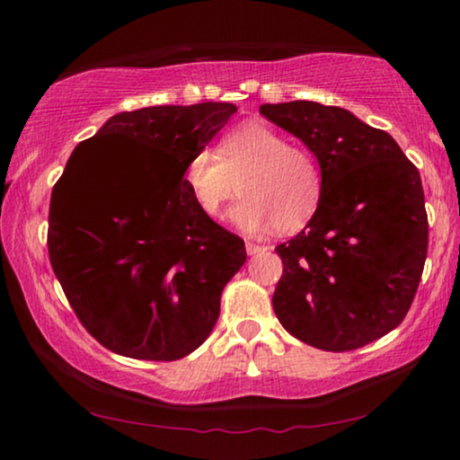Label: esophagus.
Listing matches in <instances>:
<instances>
[{
    "label": "esophagus",
    "instance_id": "obj_1",
    "mask_svg": "<svg viewBox=\"0 0 460 460\" xmlns=\"http://www.w3.org/2000/svg\"><path fill=\"white\" fill-rule=\"evenodd\" d=\"M261 251H266V247H261V244H255V243H247V253L249 255L261 253Z\"/></svg>",
    "mask_w": 460,
    "mask_h": 460
}]
</instances>
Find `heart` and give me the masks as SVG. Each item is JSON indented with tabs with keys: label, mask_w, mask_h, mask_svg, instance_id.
Listing matches in <instances>:
<instances>
[{
	"label": "heart",
	"mask_w": 460,
	"mask_h": 460,
	"mask_svg": "<svg viewBox=\"0 0 460 460\" xmlns=\"http://www.w3.org/2000/svg\"><path fill=\"white\" fill-rule=\"evenodd\" d=\"M216 152L199 150L184 167L186 190L205 216L217 217L238 190L244 197L232 207L230 219L247 232L272 226L279 234H293L316 216L323 197L316 159L270 125H236Z\"/></svg>",
	"instance_id": "b5f03b06"
}]
</instances>
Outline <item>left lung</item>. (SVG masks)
<instances>
[{"instance_id":"obj_1","label":"left lung","mask_w":460,"mask_h":460,"mask_svg":"<svg viewBox=\"0 0 460 460\" xmlns=\"http://www.w3.org/2000/svg\"><path fill=\"white\" fill-rule=\"evenodd\" d=\"M268 121L316 155V216L276 247L282 276L272 305L312 348L349 351L394 331L411 310L427 257L419 169L387 131L349 111L307 100L261 104Z\"/></svg>"}]
</instances>
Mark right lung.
Instances as JSON below:
<instances>
[{"instance_id": "add662e5", "label": "right lung", "mask_w": 460, "mask_h": 460, "mask_svg": "<svg viewBox=\"0 0 460 460\" xmlns=\"http://www.w3.org/2000/svg\"><path fill=\"white\" fill-rule=\"evenodd\" d=\"M236 112L148 106L77 144L49 200L48 251L87 332L119 356L172 362L199 348L247 251L194 205L184 167Z\"/></svg>"}]
</instances>
